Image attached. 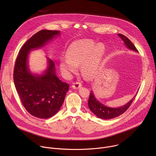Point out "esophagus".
<instances>
[{"label":"esophagus","instance_id":"obj_1","mask_svg":"<svg viewBox=\"0 0 156 156\" xmlns=\"http://www.w3.org/2000/svg\"><path fill=\"white\" fill-rule=\"evenodd\" d=\"M81 86H82V84H81V82H80V81H76V82H75V83H73V84H72V87H73V89H75V90H76V89H78V88H80V87H81Z\"/></svg>","mask_w":156,"mask_h":156}]
</instances>
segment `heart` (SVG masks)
Here are the masks:
<instances>
[{
  "mask_svg": "<svg viewBox=\"0 0 156 156\" xmlns=\"http://www.w3.org/2000/svg\"><path fill=\"white\" fill-rule=\"evenodd\" d=\"M105 51L103 43L96 44L91 39H81L69 46L66 55L60 60V68L67 76L75 73L81 64L82 73L87 78L95 77L100 69Z\"/></svg>",
  "mask_w": 156,
  "mask_h": 156,
  "instance_id": "obj_1",
  "label": "heart"
}]
</instances>
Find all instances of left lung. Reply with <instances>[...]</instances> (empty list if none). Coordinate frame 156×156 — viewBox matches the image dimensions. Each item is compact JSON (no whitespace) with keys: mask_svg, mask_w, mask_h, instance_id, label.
I'll list each match as a JSON object with an SVG mask.
<instances>
[{"mask_svg":"<svg viewBox=\"0 0 156 156\" xmlns=\"http://www.w3.org/2000/svg\"><path fill=\"white\" fill-rule=\"evenodd\" d=\"M118 36H120V38L123 41L127 48L130 50L138 52V50L135 48L134 44L131 42V41L128 37L122 34H118ZM136 96V94L125 105L117 108H112L107 107L101 104L99 101L97 100L94 96V93L91 91L88 100V107L91 110V112L100 119L105 120L114 119L119 117L126 112V110L131 105L132 102L134 101Z\"/></svg>","mask_w":156,"mask_h":156,"instance_id":"obj_1","label":"left lung"}]
</instances>
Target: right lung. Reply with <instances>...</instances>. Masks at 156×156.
Returning <instances> with one entry per match:
<instances>
[{
	"mask_svg": "<svg viewBox=\"0 0 156 156\" xmlns=\"http://www.w3.org/2000/svg\"><path fill=\"white\" fill-rule=\"evenodd\" d=\"M59 34V31L47 30L34 34L22 46L15 63L13 81L22 104L31 115L40 119L50 118L58 112L69 84L58 79L55 64L49 58L44 73L33 74L28 67V55L33 49L42 48Z\"/></svg>",
	"mask_w": 156,
	"mask_h": 156,
	"instance_id": "1",
	"label": "right lung"
}]
</instances>
